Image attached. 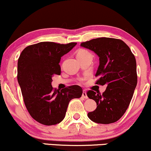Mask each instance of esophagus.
<instances>
[{"instance_id":"esophagus-1","label":"esophagus","mask_w":151,"mask_h":151,"mask_svg":"<svg viewBox=\"0 0 151 151\" xmlns=\"http://www.w3.org/2000/svg\"><path fill=\"white\" fill-rule=\"evenodd\" d=\"M82 97L84 99H88V96H87V94H86V92L85 90H84L82 92Z\"/></svg>"}]
</instances>
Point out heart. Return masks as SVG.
Masks as SVG:
<instances>
[{
	"label": "heart",
	"mask_w": 151,
	"mask_h": 151,
	"mask_svg": "<svg viewBox=\"0 0 151 151\" xmlns=\"http://www.w3.org/2000/svg\"><path fill=\"white\" fill-rule=\"evenodd\" d=\"M89 52H87L86 50H80L77 52V57L78 56H81V55H86V54H89Z\"/></svg>",
	"instance_id": "b5f03b06"
}]
</instances>
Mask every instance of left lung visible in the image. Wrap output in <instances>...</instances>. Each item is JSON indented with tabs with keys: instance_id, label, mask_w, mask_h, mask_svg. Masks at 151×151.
Masks as SVG:
<instances>
[{
	"instance_id": "obj_1",
	"label": "left lung",
	"mask_w": 151,
	"mask_h": 151,
	"mask_svg": "<svg viewBox=\"0 0 151 151\" xmlns=\"http://www.w3.org/2000/svg\"><path fill=\"white\" fill-rule=\"evenodd\" d=\"M81 47L91 50L99 58L96 84L107 86L102 94L87 91L88 97L97 106L88 113V117L97 124L116 122L126 112L136 87V58L129 47L119 39L96 38L82 42Z\"/></svg>"
}]
</instances>
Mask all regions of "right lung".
I'll return each mask as SVG.
<instances>
[{
	"label": "right lung",
	"instance_id": "1",
	"mask_svg": "<svg viewBox=\"0 0 151 151\" xmlns=\"http://www.w3.org/2000/svg\"><path fill=\"white\" fill-rule=\"evenodd\" d=\"M76 45L39 42L27 46L19 57L18 81L25 106L31 116L43 125L61 122L70 101L82 94V89L78 85L59 91L54 90L51 84L54 74L61 73V58Z\"/></svg>",
	"mask_w": 151,
	"mask_h": 151
}]
</instances>
